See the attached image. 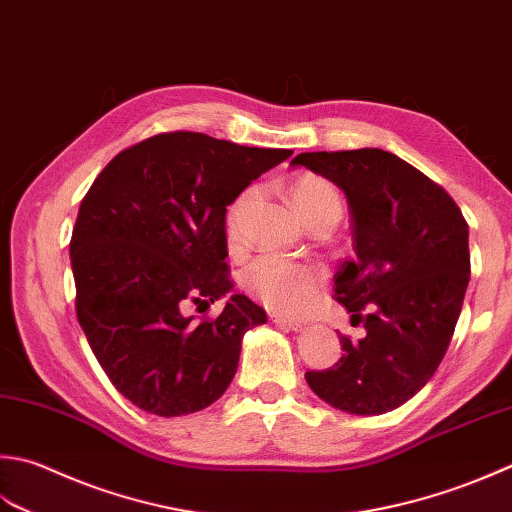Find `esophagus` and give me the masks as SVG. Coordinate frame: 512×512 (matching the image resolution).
I'll return each mask as SVG.
<instances>
[{"instance_id": "esophagus-1", "label": "esophagus", "mask_w": 512, "mask_h": 512, "mask_svg": "<svg viewBox=\"0 0 512 512\" xmlns=\"http://www.w3.org/2000/svg\"><path fill=\"white\" fill-rule=\"evenodd\" d=\"M270 319H273V322H275L277 326L288 328V330H302V328H304V324H302V322H297V319H290V317H282V315H270Z\"/></svg>"}]
</instances>
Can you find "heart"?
Returning a JSON list of instances; mask_svg holds the SVG:
<instances>
[{
    "mask_svg": "<svg viewBox=\"0 0 512 512\" xmlns=\"http://www.w3.org/2000/svg\"><path fill=\"white\" fill-rule=\"evenodd\" d=\"M257 188L242 190L226 210V239L230 246L239 242V228L248 206L253 204ZM290 197L297 213L310 224L315 219L342 217V195L339 190L319 175H302L290 188ZM324 273L313 264L295 262L279 255H262L250 262L244 270V284L259 302H264L275 313H297L310 304L317 288L322 286Z\"/></svg>",
    "mask_w": 512,
    "mask_h": 512,
    "instance_id": "1",
    "label": "heart"
}]
</instances>
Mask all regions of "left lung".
I'll return each mask as SVG.
<instances>
[{
  "label": "left lung",
  "mask_w": 512,
  "mask_h": 512,
  "mask_svg": "<svg viewBox=\"0 0 512 512\" xmlns=\"http://www.w3.org/2000/svg\"><path fill=\"white\" fill-rule=\"evenodd\" d=\"M304 166L348 199L353 250L335 273V299L366 337H339L342 359L308 370L310 390L350 415L406 404L435 375L470 279L468 224L442 186L382 148L302 153Z\"/></svg>",
  "instance_id": "obj_1"
}]
</instances>
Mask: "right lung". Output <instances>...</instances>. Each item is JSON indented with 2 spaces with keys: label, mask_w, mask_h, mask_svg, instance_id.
Segmentation results:
<instances>
[{
  "label": "right lung",
  "mask_w": 512,
  "mask_h": 512,
  "mask_svg": "<svg viewBox=\"0 0 512 512\" xmlns=\"http://www.w3.org/2000/svg\"><path fill=\"white\" fill-rule=\"evenodd\" d=\"M286 148L162 133L122 150L90 186L70 239L79 326L113 386L159 417L197 413L233 382L246 330L266 310L230 295L217 319L184 306L233 290L226 206Z\"/></svg>",
  "instance_id": "obj_1"
}]
</instances>
